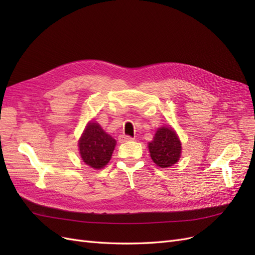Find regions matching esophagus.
<instances>
[{
  "label": "esophagus",
  "mask_w": 255,
  "mask_h": 255,
  "mask_svg": "<svg viewBox=\"0 0 255 255\" xmlns=\"http://www.w3.org/2000/svg\"><path fill=\"white\" fill-rule=\"evenodd\" d=\"M118 139H119V141H120V142H126V141L132 140V139H133V137H130V136H128V135L122 134V135H120V136H119Z\"/></svg>",
  "instance_id": "esophagus-1"
}]
</instances>
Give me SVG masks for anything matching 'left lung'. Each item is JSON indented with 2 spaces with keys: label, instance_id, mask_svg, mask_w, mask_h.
I'll return each mask as SVG.
<instances>
[{
  "label": "left lung",
  "instance_id": "1",
  "mask_svg": "<svg viewBox=\"0 0 255 255\" xmlns=\"http://www.w3.org/2000/svg\"><path fill=\"white\" fill-rule=\"evenodd\" d=\"M181 142L172 128H160L156 130L152 142L149 143V151L152 160L158 167H170L181 156Z\"/></svg>",
  "mask_w": 255,
  "mask_h": 255
}]
</instances>
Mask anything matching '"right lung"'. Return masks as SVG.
Listing matches in <instances>:
<instances>
[{
    "instance_id": "obj_1",
    "label": "right lung",
    "mask_w": 255,
    "mask_h": 255,
    "mask_svg": "<svg viewBox=\"0 0 255 255\" xmlns=\"http://www.w3.org/2000/svg\"><path fill=\"white\" fill-rule=\"evenodd\" d=\"M115 145L114 138L95 122L88 123L79 141L83 160L95 169H101L109 163Z\"/></svg>"
}]
</instances>
